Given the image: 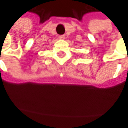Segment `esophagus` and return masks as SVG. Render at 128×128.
<instances>
[{
    "label": "esophagus",
    "mask_w": 128,
    "mask_h": 128,
    "mask_svg": "<svg viewBox=\"0 0 128 128\" xmlns=\"http://www.w3.org/2000/svg\"><path fill=\"white\" fill-rule=\"evenodd\" d=\"M64 35H60V36H58V38L60 39V40H63V39H64Z\"/></svg>",
    "instance_id": "esophagus-1"
}]
</instances>
